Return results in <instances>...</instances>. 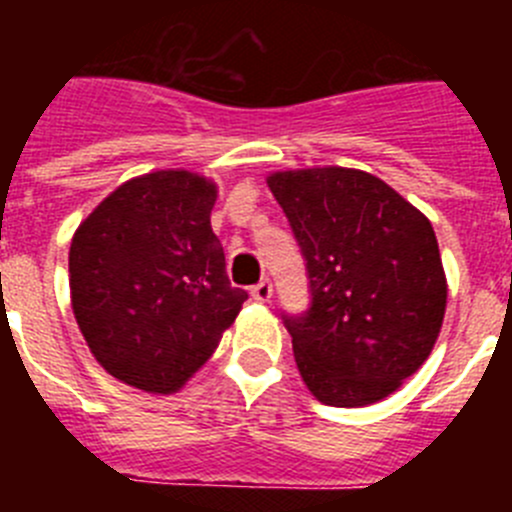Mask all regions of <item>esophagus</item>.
I'll use <instances>...</instances> for the list:
<instances>
[{
	"label": "esophagus",
	"mask_w": 512,
	"mask_h": 512,
	"mask_svg": "<svg viewBox=\"0 0 512 512\" xmlns=\"http://www.w3.org/2000/svg\"><path fill=\"white\" fill-rule=\"evenodd\" d=\"M271 292H274V287H271L269 279H261V282H256L251 287V297L256 302H269L271 300Z\"/></svg>",
	"instance_id": "esophagus-1"
}]
</instances>
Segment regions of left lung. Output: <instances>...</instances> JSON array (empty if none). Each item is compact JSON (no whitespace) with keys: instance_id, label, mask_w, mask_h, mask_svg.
Wrapping results in <instances>:
<instances>
[{"instance_id":"left-lung-1","label":"left lung","mask_w":512,"mask_h":512,"mask_svg":"<svg viewBox=\"0 0 512 512\" xmlns=\"http://www.w3.org/2000/svg\"><path fill=\"white\" fill-rule=\"evenodd\" d=\"M307 271L310 305L282 312L297 369L323 405L384 400L420 369L443 323L436 233L392 187L356 169L269 176Z\"/></svg>"}]
</instances>
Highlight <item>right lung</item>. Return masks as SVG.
I'll use <instances>...</instances> for the list:
<instances>
[{
    "mask_svg": "<svg viewBox=\"0 0 512 512\" xmlns=\"http://www.w3.org/2000/svg\"><path fill=\"white\" fill-rule=\"evenodd\" d=\"M215 184L156 171L122 184L79 225L71 305L99 364L146 392L179 390L217 348L248 292L230 287L210 228Z\"/></svg>",
    "mask_w": 512,
    "mask_h": 512,
    "instance_id": "1",
    "label": "right lung"
}]
</instances>
